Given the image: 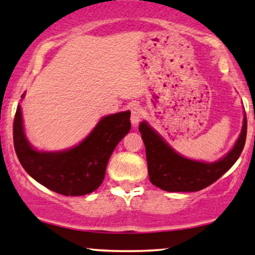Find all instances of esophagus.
<instances>
[{
    "label": "esophagus",
    "mask_w": 255,
    "mask_h": 255,
    "mask_svg": "<svg viewBox=\"0 0 255 255\" xmlns=\"http://www.w3.org/2000/svg\"><path fill=\"white\" fill-rule=\"evenodd\" d=\"M142 117V109L138 106H133L131 108V123L133 127L138 125Z\"/></svg>",
    "instance_id": "34e87169"
}]
</instances>
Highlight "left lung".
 Returning a JSON list of instances; mask_svg holds the SVG:
<instances>
[{"label": "left lung", "instance_id": "8db88e82", "mask_svg": "<svg viewBox=\"0 0 255 255\" xmlns=\"http://www.w3.org/2000/svg\"><path fill=\"white\" fill-rule=\"evenodd\" d=\"M139 131L145 144L148 176L152 184L170 193L198 191L217 181L238 160L245 146L247 121L246 115H244L238 140L224 158L215 162L197 161L180 155L147 122H141Z\"/></svg>", "mask_w": 255, "mask_h": 255}]
</instances>
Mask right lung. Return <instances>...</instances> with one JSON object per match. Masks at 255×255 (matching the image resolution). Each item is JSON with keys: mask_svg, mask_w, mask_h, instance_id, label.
Segmentation results:
<instances>
[{"mask_svg": "<svg viewBox=\"0 0 255 255\" xmlns=\"http://www.w3.org/2000/svg\"><path fill=\"white\" fill-rule=\"evenodd\" d=\"M130 111H122L103 117L79 145L66 151L44 152L27 141L18 106L13 121L17 158L31 177L52 191L65 196L93 193L103 182L115 147L130 131Z\"/></svg>", "mask_w": 255, "mask_h": 255, "instance_id": "right-lung-1", "label": "right lung"}]
</instances>
